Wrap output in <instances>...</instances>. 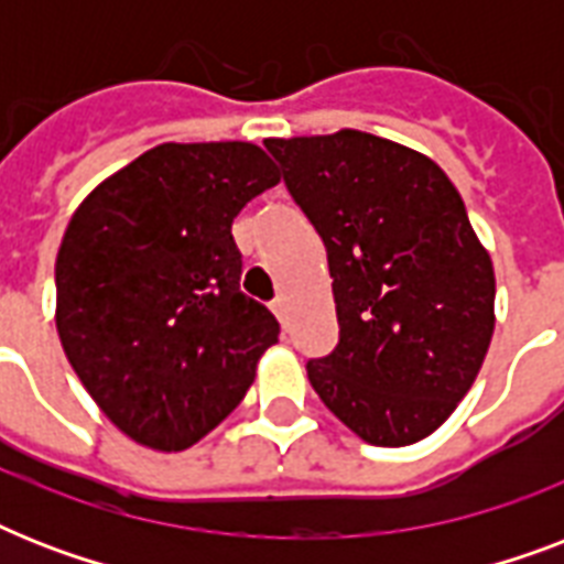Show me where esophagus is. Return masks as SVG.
<instances>
[{"label":"esophagus","instance_id":"1","mask_svg":"<svg viewBox=\"0 0 564 564\" xmlns=\"http://www.w3.org/2000/svg\"><path fill=\"white\" fill-rule=\"evenodd\" d=\"M272 313L274 316H278V322H281V325H286V299H274V304H272Z\"/></svg>","mask_w":564,"mask_h":564}]
</instances>
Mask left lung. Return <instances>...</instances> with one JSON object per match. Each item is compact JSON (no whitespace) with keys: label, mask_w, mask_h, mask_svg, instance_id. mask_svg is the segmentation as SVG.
I'll return each mask as SVG.
<instances>
[{"label":"left lung","mask_w":564,"mask_h":564,"mask_svg":"<svg viewBox=\"0 0 564 564\" xmlns=\"http://www.w3.org/2000/svg\"><path fill=\"white\" fill-rule=\"evenodd\" d=\"M292 198L327 248L339 345L310 360L325 406L377 447L436 433L495 334V269L427 154L386 137H269Z\"/></svg>","instance_id":"1"}]
</instances>
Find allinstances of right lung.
<instances>
[{
    "instance_id": "obj_1",
    "label": "right lung",
    "mask_w": 564,
    "mask_h": 564,
    "mask_svg": "<svg viewBox=\"0 0 564 564\" xmlns=\"http://www.w3.org/2000/svg\"><path fill=\"white\" fill-rule=\"evenodd\" d=\"M281 181L254 143H163L75 207L55 263L69 366L137 445L175 454L219 427L281 327L239 292L230 225Z\"/></svg>"
}]
</instances>
